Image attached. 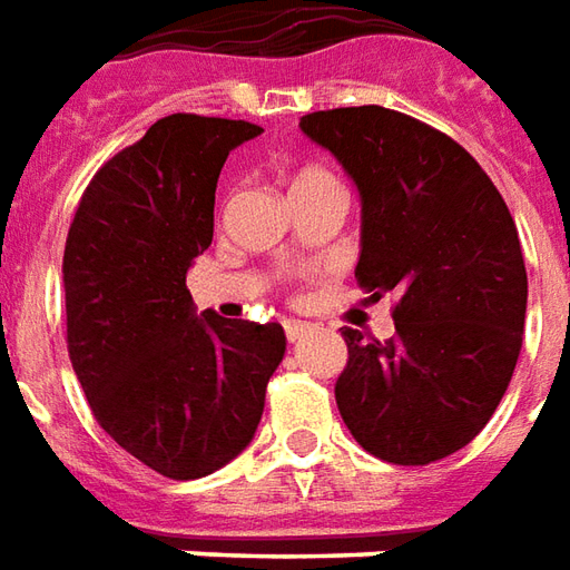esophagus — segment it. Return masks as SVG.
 <instances>
[{
  "label": "esophagus",
  "mask_w": 570,
  "mask_h": 570,
  "mask_svg": "<svg viewBox=\"0 0 570 570\" xmlns=\"http://www.w3.org/2000/svg\"><path fill=\"white\" fill-rule=\"evenodd\" d=\"M282 328H285L288 343H297V341H304L306 334L313 331V325H309V322H297V318H285V322H282Z\"/></svg>",
  "instance_id": "esophagus-1"
}]
</instances>
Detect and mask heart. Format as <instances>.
<instances>
[{"label": "heart", "mask_w": 570, "mask_h": 570, "mask_svg": "<svg viewBox=\"0 0 570 570\" xmlns=\"http://www.w3.org/2000/svg\"><path fill=\"white\" fill-rule=\"evenodd\" d=\"M322 187H337V177L331 175L328 168H322V165H301V168H294L292 177H288L292 196H301V193H309V189Z\"/></svg>", "instance_id": "obj_1"}]
</instances>
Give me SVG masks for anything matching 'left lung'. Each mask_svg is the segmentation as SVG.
Returning a JSON list of instances; mask_svg holds the SVG:
<instances>
[{"label":"left lung","mask_w":570,"mask_h":570,"mask_svg":"<svg viewBox=\"0 0 570 570\" xmlns=\"http://www.w3.org/2000/svg\"><path fill=\"white\" fill-rule=\"evenodd\" d=\"M301 131L358 189V288L395 297L386 343L343 328V423L386 463L448 458L482 433L519 362L528 273L515 220L458 140L405 112L322 110Z\"/></svg>","instance_id":"8db88e82"}]
</instances>
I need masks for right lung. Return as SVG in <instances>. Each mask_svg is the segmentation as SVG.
<instances>
[{"mask_svg":"<svg viewBox=\"0 0 570 570\" xmlns=\"http://www.w3.org/2000/svg\"><path fill=\"white\" fill-rule=\"evenodd\" d=\"M257 135L193 112L149 125L91 177L63 248L67 346L95 421L177 482L248 448L285 356L282 325L199 316L187 292L212 245L220 168Z\"/></svg>","mask_w":570,"mask_h":570,"instance_id":"right-lung-1","label":"right lung"}]
</instances>
